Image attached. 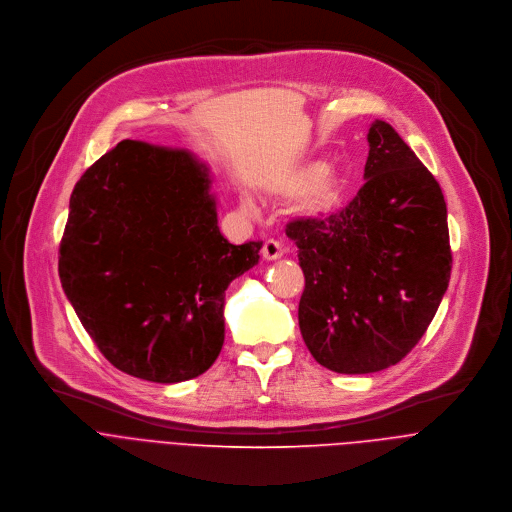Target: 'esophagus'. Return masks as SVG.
<instances>
[{
  "instance_id": "esophagus-1",
  "label": "esophagus",
  "mask_w": 512,
  "mask_h": 512,
  "mask_svg": "<svg viewBox=\"0 0 512 512\" xmlns=\"http://www.w3.org/2000/svg\"><path fill=\"white\" fill-rule=\"evenodd\" d=\"M261 255H263V259H265V261H275V259H279V257L283 255V247H281V243H279V241L267 239V241L263 243Z\"/></svg>"
}]
</instances>
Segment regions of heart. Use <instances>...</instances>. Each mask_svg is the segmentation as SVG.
<instances>
[{"instance_id": "b5f03b06", "label": "heart", "mask_w": 512, "mask_h": 512, "mask_svg": "<svg viewBox=\"0 0 512 512\" xmlns=\"http://www.w3.org/2000/svg\"><path fill=\"white\" fill-rule=\"evenodd\" d=\"M275 192L283 198H302V210L308 216L330 214L342 198V178L330 172L326 160L310 158L285 170L273 184ZM247 208H255L251 200H245Z\"/></svg>"}]
</instances>
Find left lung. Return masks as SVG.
<instances>
[{"label":"left lung","mask_w":512,"mask_h":512,"mask_svg":"<svg viewBox=\"0 0 512 512\" xmlns=\"http://www.w3.org/2000/svg\"><path fill=\"white\" fill-rule=\"evenodd\" d=\"M367 141V182L354 200L287 227L306 275L304 342L340 375L397 364L425 334L452 271L440 184L389 123L375 119Z\"/></svg>","instance_id":"obj_1"}]
</instances>
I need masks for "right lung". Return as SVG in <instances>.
I'll list each match as a JSON object with an SVG mask.
<instances>
[{"label":"right lung","instance_id":"1","mask_svg":"<svg viewBox=\"0 0 512 512\" xmlns=\"http://www.w3.org/2000/svg\"><path fill=\"white\" fill-rule=\"evenodd\" d=\"M259 241L218 229L206 162L123 139L70 194L58 275L115 369L172 385L208 371L225 342V291L259 263Z\"/></svg>","mask_w":512,"mask_h":512}]
</instances>
